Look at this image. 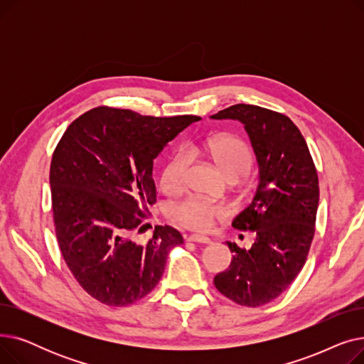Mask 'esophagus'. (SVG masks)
<instances>
[{"instance_id":"34e87169","label":"esophagus","mask_w":364,"mask_h":364,"mask_svg":"<svg viewBox=\"0 0 364 364\" xmlns=\"http://www.w3.org/2000/svg\"><path fill=\"white\" fill-rule=\"evenodd\" d=\"M188 242H196V243H211V239L206 236H200V235H190L187 237Z\"/></svg>"}]
</instances>
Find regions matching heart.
<instances>
[{
  "mask_svg": "<svg viewBox=\"0 0 364 364\" xmlns=\"http://www.w3.org/2000/svg\"><path fill=\"white\" fill-rule=\"evenodd\" d=\"M206 151L214 159L225 177H242L252 165V153L240 139L233 136H218L205 144L195 146L193 153ZM192 161L187 150L177 151L162 171V184L166 188H176L183 184L186 171ZM171 215L193 230H208L214 221L228 214L225 205L211 202L198 196H187L169 208Z\"/></svg>",
  "mask_w": 364,
  "mask_h": 364,
  "instance_id": "1",
  "label": "heart"
}]
</instances>
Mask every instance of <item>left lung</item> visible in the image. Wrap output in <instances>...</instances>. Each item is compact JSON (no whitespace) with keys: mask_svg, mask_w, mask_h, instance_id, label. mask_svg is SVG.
Segmentation results:
<instances>
[{"mask_svg":"<svg viewBox=\"0 0 364 364\" xmlns=\"http://www.w3.org/2000/svg\"><path fill=\"white\" fill-rule=\"evenodd\" d=\"M211 118L243 124L259 171L251 203L232 223L257 237L251 250L227 242L233 259L214 284L236 304L259 307L288 289L307 259L318 206L317 171L301 131L286 114L240 103Z\"/></svg>","mask_w":364,"mask_h":364,"instance_id":"8db88e82","label":"left lung"}]
</instances>
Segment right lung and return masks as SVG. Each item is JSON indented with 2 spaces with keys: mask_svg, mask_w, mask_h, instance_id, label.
Wrapping results in <instances>:
<instances>
[{
  "mask_svg": "<svg viewBox=\"0 0 364 364\" xmlns=\"http://www.w3.org/2000/svg\"><path fill=\"white\" fill-rule=\"evenodd\" d=\"M199 117L155 118L95 107L75 119L57 144L50 187L55 236L82 289L110 307L146 296L161 280L183 236L156 225L139 243L143 209L156 202L153 161Z\"/></svg>",
  "mask_w": 364,
  "mask_h": 364,
  "instance_id": "obj_1",
  "label": "right lung"
}]
</instances>
